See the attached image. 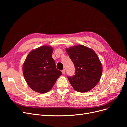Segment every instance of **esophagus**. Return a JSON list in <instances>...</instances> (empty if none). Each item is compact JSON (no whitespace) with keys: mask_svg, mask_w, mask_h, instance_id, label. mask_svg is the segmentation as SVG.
Listing matches in <instances>:
<instances>
[{"mask_svg":"<svg viewBox=\"0 0 127 127\" xmlns=\"http://www.w3.org/2000/svg\"><path fill=\"white\" fill-rule=\"evenodd\" d=\"M61 72H62L63 74H64L65 73H66V70H65V69H63L62 71H61Z\"/></svg>","mask_w":127,"mask_h":127,"instance_id":"esophagus-1","label":"esophagus"}]
</instances>
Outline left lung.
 Wrapping results in <instances>:
<instances>
[{
  "instance_id": "1",
  "label": "left lung",
  "mask_w": 127,
  "mask_h": 127,
  "mask_svg": "<svg viewBox=\"0 0 127 127\" xmlns=\"http://www.w3.org/2000/svg\"><path fill=\"white\" fill-rule=\"evenodd\" d=\"M67 52L74 63L75 75L68 79L75 90L86 92L94 88L99 81L102 65L93 50L79 45L67 49Z\"/></svg>"
}]
</instances>
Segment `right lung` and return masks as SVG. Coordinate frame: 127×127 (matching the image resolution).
I'll return each mask as SVG.
<instances>
[{"label": "right lung", "instance_id": "add662e5", "mask_svg": "<svg viewBox=\"0 0 127 127\" xmlns=\"http://www.w3.org/2000/svg\"><path fill=\"white\" fill-rule=\"evenodd\" d=\"M53 49L42 46L31 51L23 66L27 84L32 90L40 93L50 90L62 72L57 69L52 57Z\"/></svg>", "mask_w": 127, "mask_h": 127}]
</instances>
